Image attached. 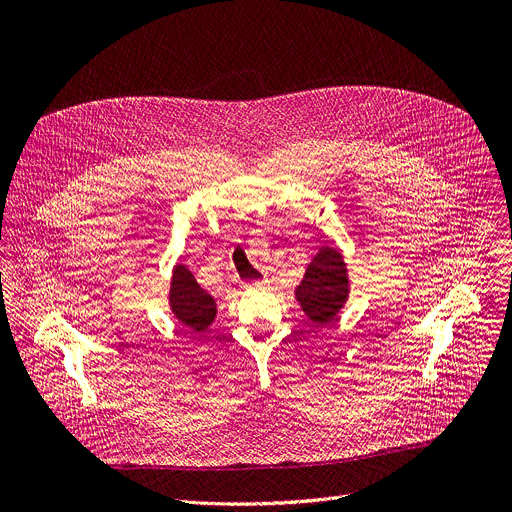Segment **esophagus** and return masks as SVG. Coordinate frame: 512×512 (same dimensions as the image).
Wrapping results in <instances>:
<instances>
[{"instance_id":"34e87169","label":"esophagus","mask_w":512,"mask_h":512,"mask_svg":"<svg viewBox=\"0 0 512 512\" xmlns=\"http://www.w3.org/2000/svg\"><path fill=\"white\" fill-rule=\"evenodd\" d=\"M263 281H251V283H245V287H261Z\"/></svg>"}]
</instances>
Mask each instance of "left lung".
I'll return each instance as SVG.
<instances>
[{
    "label": "left lung",
    "mask_w": 512,
    "mask_h": 512,
    "mask_svg": "<svg viewBox=\"0 0 512 512\" xmlns=\"http://www.w3.org/2000/svg\"><path fill=\"white\" fill-rule=\"evenodd\" d=\"M348 296L346 267L336 249H322L310 263L304 281L296 289V298L306 316L316 324L330 322Z\"/></svg>",
    "instance_id": "1"
}]
</instances>
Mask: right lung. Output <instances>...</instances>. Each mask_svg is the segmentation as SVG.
Segmentation results:
<instances>
[{
    "mask_svg": "<svg viewBox=\"0 0 512 512\" xmlns=\"http://www.w3.org/2000/svg\"><path fill=\"white\" fill-rule=\"evenodd\" d=\"M170 304L176 318L196 332H204L216 316L214 300L196 283L194 275L184 265H178L174 271Z\"/></svg>",
    "mask_w": 512,
    "mask_h": 512,
    "instance_id": "obj_1",
    "label": "right lung"
}]
</instances>
